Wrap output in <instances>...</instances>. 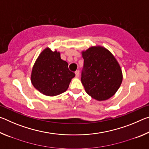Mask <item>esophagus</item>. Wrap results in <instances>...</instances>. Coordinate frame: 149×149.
<instances>
[{"instance_id":"34e87169","label":"esophagus","mask_w":149,"mask_h":149,"mask_svg":"<svg viewBox=\"0 0 149 149\" xmlns=\"http://www.w3.org/2000/svg\"><path fill=\"white\" fill-rule=\"evenodd\" d=\"M75 76H76L77 77H79V70H77V71L75 72Z\"/></svg>"}]
</instances>
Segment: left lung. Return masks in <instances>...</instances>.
<instances>
[{
	"mask_svg": "<svg viewBox=\"0 0 149 149\" xmlns=\"http://www.w3.org/2000/svg\"><path fill=\"white\" fill-rule=\"evenodd\" d=\"M84 60L81 83L86 93L99 101L109 99L122 84L123 74L114 55L102 46H93L81 52Z\"/></svg>",
	"mask_w": 149,
	"mask_h": 149,
	"instance_id": "8db88e82",
	"label": "left lung"
}]
</instances>
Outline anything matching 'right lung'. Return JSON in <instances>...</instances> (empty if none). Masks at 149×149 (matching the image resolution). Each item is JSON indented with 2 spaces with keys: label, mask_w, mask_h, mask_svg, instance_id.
Wrapping results in <instances>:
<instances>
[{
  "label": "right lung",
  "mask_w": 149,
  "mask_h": 149,
  "mask_svg": "<svg viewBox=\"0 0 149 149\" xmlns=\"http://www.w3.org/2000/svg\"><path fill=\"white\" fill-rule=\"evenodd\" d=\"M75 75L69 70L68 64L61 59L60 52L56 50L52 51L47 47L40 53L33 66L31 81L42 95L54 97L68 89Z\"/></svg>",
  "instance_id": "1"
}]
</instances>
